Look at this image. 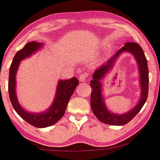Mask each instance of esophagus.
<instances>
[{
  "label": "esophagus",
  "instance_id": "1",
  "mask_svg": "<svg viewBox=\"0 0 160 160\" xmlns=\"http://www.w3.org/2000/svg\"><path fill=\"white\" fill-rule=\"evenodd\" d=\"M79 79H80V82H84L86 80V74H81L80 76V78H79Z\"/></svg>",
  "mask_w": 160,
  "mask_h": 160
}]
</instances>
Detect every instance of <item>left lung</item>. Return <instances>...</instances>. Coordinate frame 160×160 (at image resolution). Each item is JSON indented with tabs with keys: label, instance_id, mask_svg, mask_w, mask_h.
<instances>
[{
	"label": "left lung",
	"instance_id": "1",
	"mask_svg": "<svg viewBox=\"0 0 160 160\" xmlns=\"http://www.w3.org/2000/svg\"><path fill=\"white\" fill-rule=\"evenodd\" d=\"M124 52H130L134 56L138 62L140 73V85H141V98L136 107L131 111L124 114L117 115L109 112L106 108L102 95V84L100 81L105 76V74L112 68L114 61ZM93 80L90 82L92 88L91 93V108L94 115L99 121L109 125H124L130 122L139 112L147 101L148 95V84L149 75L147 59L144 51L138 44L136 42H127L124 46L117 51L112 58L105 64L102 65L94 72L92 76Z\"/></svg>",
	"mask_w": 160,
	"mask_h": 160
}]
</instances>
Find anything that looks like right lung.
<instances>
[{"label":"right lung","mask_w":160,"mask_h":160,"mask_svg":"<svg viewBox=\"0 0 160 160\" xmlns=\"http://www.w3.org/2000/svg\"><path fill=\"white\" fill-rule=\"evenodd\" d=\"M42 47V43L30 42L27 43L22 49L15 53L9 68L8 83L9 99L15 112L25 122L38 128L50 127L60 120L65 114L71 96L79 84L78 80L76 78H72L70 80H59L54 101L48 109L41 113L28 112L24 110L22 106L19 104L15 94V76L21 61L31 56Z\"/></svg>","instance_id":"right-lung-1"}]
</instances>
